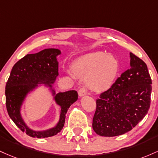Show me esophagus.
Masks as SVG:
<instances>
[{"instance_id": "esophagus-1", "label": "esophagus", "mask_w": 158, "mask_h": 158, "mask_svg": "<svg viewBox=\"0 0 158 158\" xmlns=\"http://www.w3.org/2000/svg\"><path fill=\"white\" fill-rule=\"evenodd\" d=\"M86 95V89L84 87H82L81 89H80L79 92H78V95L80 97H83L84 95Z\"/></svg>"}]
</instances>
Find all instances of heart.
Wrapping results in <instances>:
<instances>
[{
  "mask_svg": "<svg viewBox=\"0 0 158 158\" xmlns=\"http://www.w3.org/2000/svg\"><path fill=\"white\" fill-rule=\"evenodd\" d=\"M72 67L76 75L86 77L89 89L101 93L113 85L119 70V63L112 54L94 51L80 56Z\"/></svg>",
  "mask_w": 158,
  "mask_h": 158,
  "instance_id": "1",
  "label": "heart"
}]
</instances>
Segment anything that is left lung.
<instances>
[{
  "mask_svg": "<svg viewBox=\"0 0 158 158\" xmlns=\"http://www.w3.org/2000/svg\"><path fill=\"white\" fill-rule=\"evenodd\" d=\"M151 84L146 64L130 53V69L96 100L94 131L102 136H119L130 131L148 113Z\"/></svg>",
  "mask_w": 158,
  "mask_h": 158,
  "instance_id": "obj_1",
  "label": "left lung"
}]
</instances>
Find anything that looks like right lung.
I'll return each mask as SVG.
<instances>
[{
	"instance_id": "add662e5",
	"label": "right lung",
	"mask_w": 158,
	"mask_h": 158,
	"mask_svg": "<svg viewBox=\"0 0 158 158\" xmlns=\"http://www.w3.org/2000/svg\"><path fill=\"white\" fill-rule=\"evenodd\" d=\"M60 54V49L47 48L36 54H27L13 65L6 82L5 95L9 116L19 129L31 137L46 138L61 131L69 108L78 98L75 90L56 93L54 84L59 76L57 56ZM40 87H45L60 107L58 122L54 127L45 130L32 129L21 114L22 107L27 97Z\"/></svg>"
}]
</instances>
